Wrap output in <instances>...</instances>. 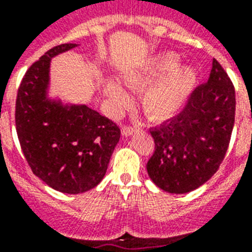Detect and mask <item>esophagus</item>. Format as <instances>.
Returning a JSON list of instances; mask_svg holds the SVG:
<instances>
[{"mask_svg":"<svg viewBox=\"0 0 252 252\" xmlns=\"http://www.w3.org/2000/svg\"><path fill=\"white\" fill-rule=\"evenodd\" d=\"M134 128H132V126H123L122 129V134L124 136V137H129L130 134L134 133Z\"/></svg>","mask_w":252,"mask_h":252,"instance_id":"obj_1","label":"esophagus"}]
</instances>
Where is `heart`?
<instances>
[{"label":"heart","mask_w":252,"mask_h":252,"mask_svg":"<svg viewBox=\"0 0 252 252\" xmlns=\"http://www.w3.org/2000/svg\"><path fill=\"white\" fill-rule=\"evenodd\" d=\"M180 64V57L166 53L158 55L140 68L123 72V82L132 90H141L165 73L169 74L153 83L143 95V108L153 120H166L177 115L189 99L197 83V71L188 64ZM104 94L116 109L126 108L130 96L118 80L104 83Z\"/></svg>","instance_id":"obj_1"}]
</instances>
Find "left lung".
<instances>
[{"instance_id": "8db88e82", "label": "left lung", "mask_w": 252, "mask_h": 252, "mask_svg": "<svg viewBox=\"0 0 252 252\" xmlns=\"http://www.w3.org/2000/svg\"><path fill=\"white\" fill-rule=\"evenodd\" d=\"M235 119V91L213 59L210 78L198 86L180 115L151 129L155 153L147 170L170 194H185L209 181L227 152Z\"/></svg>"}]
</instances>
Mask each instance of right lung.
Returning <instances> with one entry per match:
<instances>
[{
	"instance_id": "1",
	"label": "right lung",
	"mask_w": 252,
	"mask_h": 252,
	"mask_svg": "<svg viewBox=\"0 0 252 252\" xmlns=\"http://www.w3.org/2000/svg\"><path fill=\"white\" fill-rule=\"evenodd\" d=\"M64 43L49 50L21 82L15 103L19 144L32 173L66 194L94 189L105 176L120 129L88 104L64 103L50 95L53 58L75 49Z\"/></svg>"
}]
</instances>
